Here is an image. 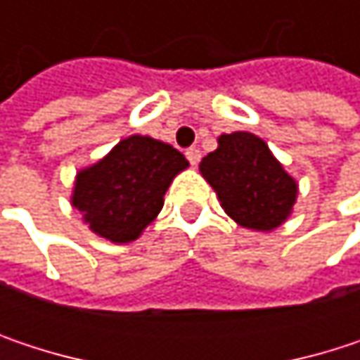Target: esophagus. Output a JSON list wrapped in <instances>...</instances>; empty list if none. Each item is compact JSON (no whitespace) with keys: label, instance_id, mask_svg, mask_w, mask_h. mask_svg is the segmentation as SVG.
I'll list each match as a JSON object with an SVG mask.
<instances>
[{"label":"esophagus","instance_id":"1","mask_svg":"<svg viewBox=\"0 0 360 360\" xmlns=\"http://www.w3.org/2000/svg\"><path fill=\"white\" fill-rule=\"evenodd\" d=\"M185 156H187L189 165H198V162H200V158H202V154H200V150H198V148H189V150H185Z\"/></svg>","mask_w":360,"mask_h":360}]
</instances>
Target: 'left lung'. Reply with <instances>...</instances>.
<instances>
[{
  "label": "left lung",
  "instance_id": "left-lung-1",
  "mask_svg": "<svg viewBox=\"0 0 360 360\" xmlns=\"http://www.w3.org/2000/svg\"><path fill=\"white\" fill-rule=\"evenodd\" d=\"M200 171L219 193L225 212L248 229L279 227L296 202V181L252 133L221 135L219 148L202 158Z\"/></svg>",
  "mask_w": 360,
  "mask_h": 360
}]
</instances>
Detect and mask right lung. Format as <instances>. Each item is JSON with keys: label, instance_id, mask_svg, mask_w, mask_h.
Here are the masks:
<instances>
[{"label": "right lung", "instance_id": "right-lung-1", "mask_svg": "<svg viewBox=\"0 0 360 360\" xmlns=\"http://www.w3.org/2000/svg\"><path fill=\"white\" fill-rule=\"evenodd\" d=\"M185 167V156L173 146L133 135L77 175L72 204L98 236L133 242L162 210L165 191Z\"/></svg>", "mask_w": 360, "mask_h": 360}]
</instances>
